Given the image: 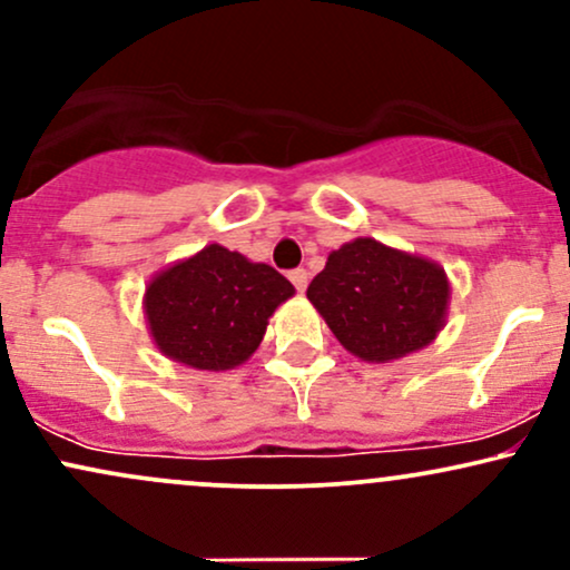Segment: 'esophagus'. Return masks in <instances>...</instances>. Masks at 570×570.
<instances>
[{
	"mask_svg": "<svg viewBox=\"0 0 570 570\" xmlns=\"http://www.w3.org/2000/svg\"><path fill=\"white\" fill-rule=\"evenodd\" d=\"M289 281L294 284V289L305 292L307 289V271H305V267H297V271H292Z\"/></svg>",
	"mask_w": 570,
	"mask_h": 570,
	"instance_id": "obj_1",
	"label": "esophagus"
}]
</instances>
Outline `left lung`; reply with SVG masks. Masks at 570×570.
Masks as SVG:
<instances>
[{
  "label": "left lung",
  "mask_w": 570,
  "mask_h": 570,
  "mask_svg": "<svg viewBox=\"0 0 570 570\" xmlns=\"http://www.w3.org/2000/svg\"><path fill=\"white\" fill-rule=\"evenodd\" d=\"M307 299L345 351L385 364L434 343L448 322L450 281L434 259L353 238L326 257Z\"/></svg>",
  "instance_id": "1"
}]
</instances>
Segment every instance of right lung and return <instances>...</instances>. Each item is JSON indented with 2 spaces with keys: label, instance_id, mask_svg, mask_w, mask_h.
<instances>
[{
  "label": "right lung",
  "instance_id": "1",
  "mask_svg": "<svg viewBox=\"0 0 570 570\" xmlns=\"http://www.w3.org/2000/svg\"><path fill=\"white\" fill-rule=\"evenodd\" d=\"M294 286L265 263L219 244L163 267L144 289V318L163 356L203 372L248 362L263 343L267 318Z\"/></svg>",
  "mask_w": 570,
  "mask_h": 570
}]
</instances>
